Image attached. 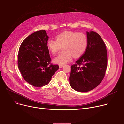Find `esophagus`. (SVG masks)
<instances>
[{"mask_svg": "<svg viewBox=\"0 0 124 124\" xmlns=\"http://www.w3.org/2000/svg\"><path fill=\"white\" fill-rule=\"evenodd\" d=\"M63 65H59V68H62V67H63Z\"/></svg>", "mask_w": 124, "mask_h": 124, "instance_id": "34e87169", "label": "esophagus"}]
</instances>
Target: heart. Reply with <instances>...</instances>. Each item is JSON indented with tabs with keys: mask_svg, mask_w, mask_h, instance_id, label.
<instances>
[{
	"mask_svg": "<svg viewBox=\"0 0 124 124\" xmlns=\"http://www.w3.org/2000/svg\"><path fill=\"white\" fill-rule=\"evenodd\" d=\"M88 45L87 36L82 32L66 31L56 36V40L49 39L47 47L52 54H55L62 47L63 50L54 59L55 63L63 65L72 58L81 56Z\"/></svg>",
	"mask_w": 124,
	"mask_h": 124,
	"instance_id": "1",
	"label": "heart"
}]
</instances>
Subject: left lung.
Here are the masks:
<instances>
[{
  "mask_svg": "<svg viewBox=\"0 0 124 124\" xmlns=\"http://www.w3.org/2000/svg\"><path fill=\"white\" fill-rule=\"evenodd\" d=\"M88 45L85 53L71 66V87L87 92L98 86L106 74L108 57L106 44L96 32L87 31Z\"/></svg>",
  "mask_w": 124,
  "mask_h": 124,
  "instance_id": "obj_1",
  "label": "left lung"
}]
</instances>
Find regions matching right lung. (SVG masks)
I'll return each instance as SVG.
<instances>
[{
    "label": "right lung",
    "mask_w": 124,
    "mask_h": 124,
    "mask_svg": "<svg viewBox=\"0 0 124 124\" xmlns=\"http://www.w3.org/2000/svg\"><path fill=\"white\" fill-rule=\"evenodd\" d=\"M48 39L45 30L37 31L26 38L19 49V70L23 79L35 87L47 85L59 69L58 65L51 63L47 47Z\"/></svg>",
    "instance_id": "1"
}]
</instances>
